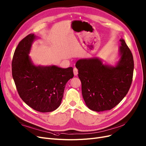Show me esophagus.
<instances>
[{
	"label": "esophagus",
	"instance_id": "34e87169",
	"mask_svg": "<svg viewBox=\"0 0 146 146\" xmlns=\"http://www.w3.org/2000/svg\"><path fill=\"white\" fill-rule=\"evenodd\" d=\"M73 73H74V76H77V74H78V70H77V68H76V67L74 68V69H73Z\"/></svg>",
	"mask_w": 146,
	"mask_h": 146
}]
</instances>
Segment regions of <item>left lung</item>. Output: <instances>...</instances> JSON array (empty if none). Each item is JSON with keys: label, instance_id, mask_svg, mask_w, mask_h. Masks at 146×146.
<instances>
[{"label": "left lung", "instance_id": "8db88e82", "mask_svg": "<svg viewBox=\"0 0 146 146\" xmlns=\"http://www.w3.org/2000/svg\"><path fill=\"white\" fill-rule=\"evenodd\" d=\"M120 59L114 67L104 64L99 58L77 60L76 67L82 82V92L86 106L95 111L109 110L127 94L133 80V54L120 38Z\"/></svg>", "mask_w": 146, "mask_h": 146}]
</instances>
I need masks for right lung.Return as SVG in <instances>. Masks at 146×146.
<instances>
[{
	"label": "right lung",
	"mask_w": 146,
	"mask_h": 146,
	"mask_svg": "<svg viewBox=\"0 0 146 146\" xmlns=\"http://www.w3.org/2000/svg\"><path fill=\"white\" fill-rule=\"evenodd\" d=\"M36 38L29 34L19 42L12 62V76L26 104L37 111L50 112L60 106L65 86L74 76L73 68L35 65L29 54Z\"/></svg>",
	"instance_id": "add662e5"
}]
</instances>
